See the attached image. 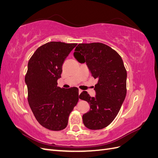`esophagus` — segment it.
<instances>
[{"label":"esophagus","mask_w":158,"mask_h":158,"mask_svg":"<svg viewBox=\"0 0 158 158\" xmlns=\"http://www.w3.org/2000/svg\"><path fill=\"white\" fill-rule=\"evenodd\" d=\"M82 92V89H79V90H78V93H79V95L81 94V92ZM79 99H80V98H79Z\"/></svg>","instance_id":"1"}]
</instances>
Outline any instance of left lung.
Returning <instances> with one entry per match:
<instances>
[{
	"instance_id": "obj_1",
	"label": "left lung",
	"mask_w": 158,
	"mask_h": 158,
	"mask_svg": "<svg viewBox=\"0 0 158 158\" xmlns=\"http://www.w3.org/2000/svg\"><path fill=\"white\" fill-rule=\"evenodd\" d=\"M80 63H86L93 77L98 80L96 93L91 98L84 91L79 98L86 101L89 111L83 114V123L91 130H99L111 124L117 115L127 94V70L121 56L102 43L80 44L74 52Z\"/></svg>"
}]
</instances>
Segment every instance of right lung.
<instances>
[{
  "instance_id": "right-lung-1",
  "label": "right lung",
  "mask_w": 158,
  "mask_h": 158,
  "mask_svg": "<svg viewBox=\"0 0 158 158\" xmlns=\"http://www.w3.org/2000/svg\"><path fill=\"white\" fill-rule=\"evenodd\" d=\"M77 44L51 41L40 46L28 62L27 101L36 120L51 131L63 130L78 102V89L57 86L62 66Z\"/></svg>"
}]
</instances>
